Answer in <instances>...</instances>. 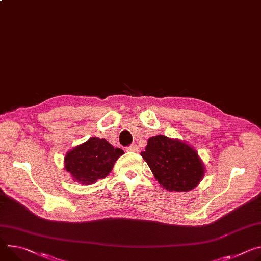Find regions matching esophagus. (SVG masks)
Returning a JSON list of instances; mask_svg holds the SVG:
<instances>
[{
    "instance_id": "1",
    "label": "esophagus",
    "mask_w": 261,
    "mask_h": 261,
    "mask_svg": "<svg viewBox=\"0 0 261 261\" xmlns=\"http://www.w3.org/2000/svg\"><path fill=\"white\" fill-rule=\"evenodd\" d=\"M127 151L138 153V152H139V149H138V147H137L136 145H131V146H129V147L127 148Z\"/></svg>"
}]
</instances>
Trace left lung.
<instances>
[{"instance_id":"1","label":"left lung","mask_w":261,"mask_h":261,"mask_svg":"<svg viewBox=\"0 0 261 261\" xmlns=\"http://www.w3.org/2000/svg\"><path fill=\"white\" fill-rule=\"evenodd\" d=\"M159 184L169 192H189L203 179L205 167L194 148L179 139L156 135L140 154Z\"/></svg>"}]
</instances>
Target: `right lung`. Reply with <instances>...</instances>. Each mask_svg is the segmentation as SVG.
<instances>
[{
	"instance_id": "obj_1",
	"label": "right lung",
	"mask_w": 261,
	"mask_h": 261,
	"mask_svg": "<svg viewBox=\"0 0 261 261\" xmlns=\"http://www.w3.org/2000/svg\"><path fill=\"white\" fill-rule=\"evenodd\" d=\"M123 154L122 149L113 148L106 139L90 137L66 153L64 168L75 181L87 185L107 177Z\"/></svg>"
}]
</instances>
